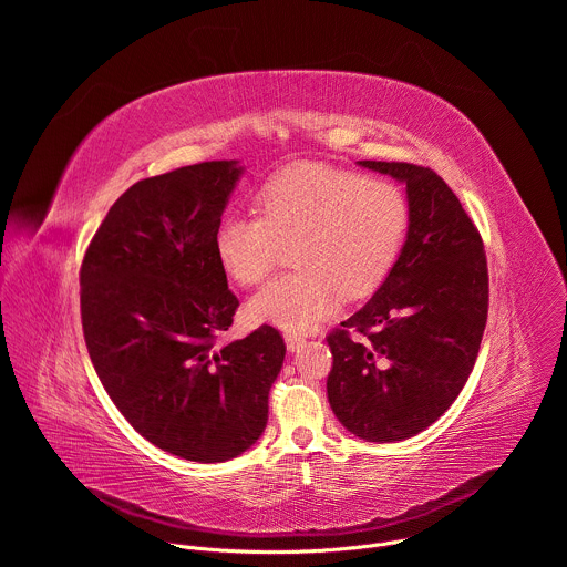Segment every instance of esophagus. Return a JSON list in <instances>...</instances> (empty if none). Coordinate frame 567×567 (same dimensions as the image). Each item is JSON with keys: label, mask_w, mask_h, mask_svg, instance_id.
I'll return each instance as SVG.
<instances>
[{"label": "esophagus", "mask_w": 567, "mask_h": 567, "mask_svg": "<svg viewBox=\"0 0 567 567\" xmlns=\"http://www.w3.org/2000/svg\"><path fill=\"white\" fill-rule=\"evenodd\" d=\"M285 343H287V350H289V352H296V350H300V348L305 346V339L298 337V334H287V337H285Z\"/></svg>", "instance_id": "34e87169"}]
</instances>
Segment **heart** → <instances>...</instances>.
I'll use <instances>...</instances> for the list:
<instances>
[{"instance_id": "b5f03b06", "label": "heart", "mask_w": 567, "mask_h": 567, "mask_svg": "<svg viewBox=\"0 0 567 567\" xmlns=\"http://www.w3.org/2000/svg\"><path fill=\"white\" fill-rule=\"evenodd\" d=\"M258 215H226L215 233L221 269L239 285L260 282L293 245L296 271L267 282L249 316L285 332H307L332 316L343 293L361 296L394 265L409 230V197L385 177L322 164L274 175L256 197Z\"/></svg>"}]
</instances>
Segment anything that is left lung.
<instances>
[{"mask_svg":"<svg viewBox=\"0 0 567 567\" xmlns=\"http://www.w3.org/2000/svg\"><path fill=\"white\" fill-rule=\"evenodd\" d=\"M357 164L406 186L411 217L383 285L328 337V399L352 435L385 444L422 433L457 399L487 326L489 274L477 228L437 173Z\"/></svg>","mask_w":567,"mask_h":567,"instance_id":"8db88e82","label":"left lung"}]
</instances>
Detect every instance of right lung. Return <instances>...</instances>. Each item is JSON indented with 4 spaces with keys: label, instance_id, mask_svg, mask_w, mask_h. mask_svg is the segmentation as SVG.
<instances>
[{
    "label": "right lung",
    "instance_id": "add662e5",
    "mask_svg": "<svg viewBox=\"0 0 567 567\" xmlns=\"http://www.w3.org/2000/svg\"><path fill=\"white\" fill-rule=\"evenodd\" d=\"M241 173L239 161H206L134 184L80 267V316L103 388L147 442L202 464L258 442L287 352L271 326L217 346L239 300L215 233Z\"/></svg>",
    "mask_w": 567,
    "mask_h": 567
}]
</instances>
